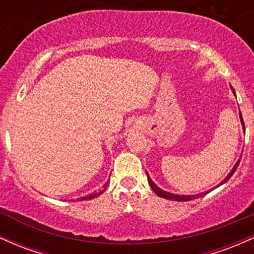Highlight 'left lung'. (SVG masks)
Listing matches in <instances>:
<instances>
[{"label": "left lung", "instance_id": "obj_1", "mask_svg": "<svg viewBox=\"0 0 254 254\" xmlns=\"http://www.w3.org/2000/svg\"><path fill=\"white\" fill-rule=\"evenodd\" d=\"M233 91H234V90H233ZM234 93H235V92H234ZM240 119H241V121H242V125H244V120H242L241 113H240ZM244 127H245V126H244ZM239 163H240V159H239V161L236 162V164L234 165V168H233V169H232V172H230V173H229V175H228L227 178L224 179V180L221 182V185H222V184H224V182H227L228 180H229L230 178H232V175H233V174L235 173L236 168L239 167ZM146 174H147V173H146ZM147 181H149V184H150L151 189L153 190V192H155L156 194H157L158 196H161V198L169 199V200H176V201H187V200H192V199H195V198H198L199 195H201V194H204V195H205V194H207V193L210 192V190H206V192L201 193V194H196V195H178V194H173V193L165 192V190H161V189H158V187L156 186L155 184H153L152 180H151V179L149 178V174H147Z\"/></svg>", "mask_w": 254, "mask_h": 254}]
</instances>
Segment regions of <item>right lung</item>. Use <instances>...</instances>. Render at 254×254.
<instances>
[{
    "label": "right lung",
    "mask_w": 254,
    "mask_h": 254,
    "mask_svg": "<svg viewBox=\"0 0 254 254\" xmlns=\"http://www.w3.org/2000/svg\"><path fill=\"white\" fill-rule=\"evenodd\" d=\"M105 186H107V184H105L104 185V187ZM104 192V190H101V192H99V193H91V194L90 195H86V196H82V198H80V200H89V199H92V198H96V196L97 195H99V194H101V193H103Z\"/></svg>",
    "instance_id": "obj_1"
}]
</instances>
